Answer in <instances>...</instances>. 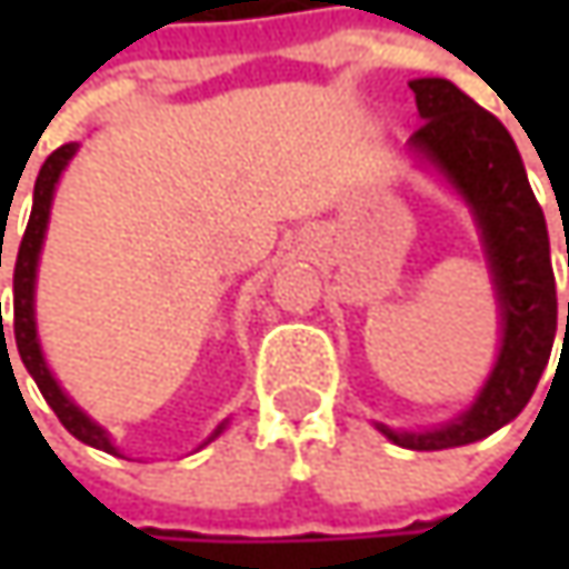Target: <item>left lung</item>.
<instances>
[{
    "label": "left lung",
    "mask_w": 569,
    "mask_h": 569,
    "mask_svg": "<svg viewBox=\"0 0 569 569\" xmlns=\"http://www.w3.org/2000/svg\"><path fill=\"white\" fill-rule=\"evenodd\" d=\"M421 129L411 151L433 164L481 228L500 303V355L469 411L433 430L377 425L396 447L449 449L485 440L529 405L558 332V291L545 214L529 187L522 158L503 122L447 78H415ZM569 329V303H567Z\"/></svg>",
    "instance_id": "8db88e82"
}]
</instances>
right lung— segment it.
Listing matches in <instances>:
<instances>
[{
  "mask_svg": "<svg viewBox=\"0 0 569 569\" xmlns=\"http://www.w3.org/2000/svg\"><path fill=\"white\" fill-rule=\"evenodd\" d=\"M78 151V142L62 144L56 148L53 154L43 161L40 173H37V183H33V208H31V221H28V230L21 237V247H18V259H14V345H18V355L28 367V373L37 382V389L43 392V399L50 402V408L56 411V418L62 421V427L78 437L81 443L88 447L103 449V452H113L117 456V447L110 440V433L91 421L81 408H78L62 389L59 382L53 380L50 367L43 361V351H40V341H37V322H33V281H37V259H40V247H43V233H47V221H50V206H53V192L59 177L66 164L72 161V154ZM0 266H2V243H0ZM228 425V421H224ZM224 425H218V430L208 437L206 443H211ZM202 443V447H206Z\"/></svg>",
  "mask_w": 569,
  "mask_h": 569,
  "instance_id": "1",
  "label": "right lung"
}]
</instances>
